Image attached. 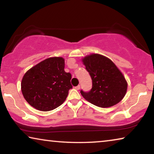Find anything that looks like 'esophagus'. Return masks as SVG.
Returning a JSON list of instances; mask_svg holds the SVG:
<instances>
[{
	"instance_id": "obj_1",
	"label": "esophagus",
	"mask_w": 154,
	"mask_h": 154,
	"mask_svg": "<svg viewBox=\"0 0 154 154\" xmlns=\"http://www.w3.org/2000/svg\"><path fill=\"white\" fill-rule=\"evenodd\" d=\"M75 90H79L80 89V85H78L77 86H76V87H75Z\"/></svg>"
}]
</instances>
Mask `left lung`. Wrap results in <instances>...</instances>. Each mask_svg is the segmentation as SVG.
<instances>
[{"label": "left lung", "mask_w": 154, "mask_h": 154, "mask_svg": "<svg viewBox=\"0 0 154 154\" xmlns=\"http://www.w3.org/2000/svg\"><path fill=\"white\" fill-rule=\"evenodd\" d=\"M85 69L92 80L89 92L82 90L85 100L99 107H109L122 100L126 93L127 82L110 59L99 54H91L83 59Z\"/></svg>", "instance_id": "8db88e82"}]
</instances>
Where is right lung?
Instances as JSON below:
<instances>
[{
    "label": "right lung",
    "instance_id": "right-lung-1",
    "mask_svg": "<svg viewBox=\"0 0 154 154\" xmlns=\"http://www.w3.org/2000/svg\"><path fill=\"white\" fill-rule=\"evenodd\" d=\"M70 72L64 71V60L60 57L45 59L26 72L21 83L24 98L34 108L49 111L66 100L72 88Z\"/></svg>",
    "mask_w": 154,
    "mask_h": 154
}]
</instances>
